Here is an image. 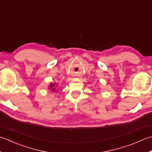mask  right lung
Instances as JSON below:
<instances>
[{"label":"right lung","instance_id":"add662e5","mask_svg":"<svg viewBox=\"0 0 152 152\" xmlns=\"http://www.w3.org/2000/svg\"><path fill=\"white\" fill-rule=\"evenodd\" d=\"M54 86H55V84H50V87L49 88L50 90V89H51V90L52 91H54V90H55V88H54Z\"/></svg>","mask_w":152,"mask_h":152}]
</instances>
